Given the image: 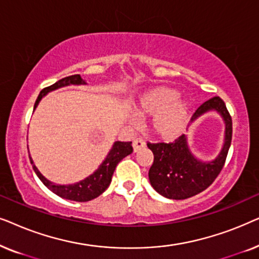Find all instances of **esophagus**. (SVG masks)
<instances>
[{
    "mask_svg": "<svg viewBox=\"0 0 259 259\" xmlns=\"http://www.w3.org/2000/svg\"><path fill=\"white\" fill-rule=\"evenodd\" d=\"M145 147V141L141 139V138H137V139H134L133 141V150L134 152H138L141 148Z\"/></svg>",
    "mask_w": 259,
    "mask_h": 259,
    "instance_id": "34e87169",
    "label": "esophagus"
}]
</instances>
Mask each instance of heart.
Wrapping results in <instances>:
<instances>
[{"mask_svg":"<svg viewBox=\"0 0 259 259\" xmlns=\"http://www.w3.org/2000/svg\"><path fill=\"white\" fill-rule=\"evenodd\" d=\"M169 87H157L139 99L136 114L153 116L151 128L159 139L172 141L182 136L190 120L189 104Z\"/></svg>","mask_w":259,"mask_h":259,"instance_id":"heart-1","label":"heart"}]
</instances>
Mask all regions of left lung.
<instances>
[{
    "label": "left lung",
    "mask_w": 259,
    "mask_h": 259,
    "mask_svg": "<svg viewBox=\"0 0 259 259\" xmlns=\"http://www.w3.org/2000/svg\"><path fill=\"white\" fill-rule=\"evenodd\" d=\"M208 111H217L225 121L224 145L214 160L200 161L194 157L184 134L173 143H147L154 155L148 178L153 189L161 196L176 200L196 196L206 190L223 169L231 145L232 119L225 102L219 97H213L198 107L191 121Z\"/></svg>",
    "instance_id": "1"
}]
</instances>
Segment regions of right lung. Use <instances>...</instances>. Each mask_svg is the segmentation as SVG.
Returning <instances> with one entry per match:
<instances>
[{
  "label": "right lung",
  "instance_id": "add662e5",
  "mask_svg": "<svg viewBox=\"0 0 259 259\" xmlns=\"http://www.w3.org/2000/svg\"><path fill=\"white\" fill-rule=\"evenodd\" d=\"M84 80L81 77L80 74H75V75H70L67 77H63V79L59 80L58 82H55L52 86L46 87L41 91V93L38 94V97L35 101L34 109L37 107L38 102L42 98L45 97L48 92L54 91L56 88L69 86V84H84ZM133 152L132 147V141H115L114 145H113L112 150L109 151V153L104 162L100 165L97 171H95L93 175L87 177L86 179L81 180L79 183L72 184V185H58V184H54L49 182L45 178L44 176L41 175L40 171L36 168V166L34 165L33 160H31L30 155V164L33 165V168L35 173H36L38 178L42 183L45 184L46 186L48 187L52 192L58 194L59 197L65 198V199L74 200V201H90L94 198L100 196L101 193H104L106 189L109 186V184L112 182V176L115 171L116 165L119 164L120 161L122 160L123 158L127 157V155L131 154Z\"/></svg>",
  "mask_w": 259,
  "mask_h": 259
}]
</instances>
